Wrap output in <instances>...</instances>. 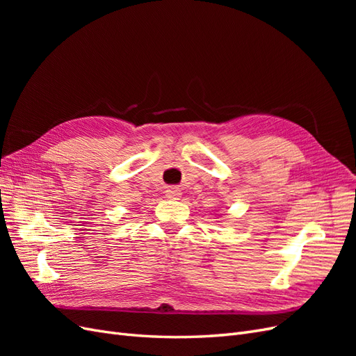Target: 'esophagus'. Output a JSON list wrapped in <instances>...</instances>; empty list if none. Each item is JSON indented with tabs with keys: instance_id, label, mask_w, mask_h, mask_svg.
<instances>
[{
	"instance_id": "34e87169",
	"label": "esophagus",
	"mask_w": 356,
	"mask_h": 356,
	"mask_svg": "<svg viewBox=\"0 0 356 356\" xmlns=\"http://www.w3.org/2000/svg\"><path fill=\"white\" fill-rule=\"evenodd\" d=\"M166 193H168V197H170V199H178L179 195H181L179 188H177V187H169L166 190Z\"/></svg>"
}]
</instances>
